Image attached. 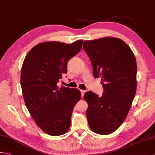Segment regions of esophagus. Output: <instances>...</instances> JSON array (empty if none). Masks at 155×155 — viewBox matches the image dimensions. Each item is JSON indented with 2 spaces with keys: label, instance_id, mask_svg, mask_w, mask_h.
Returning a JSON list of instances; mask_svg holds the SVG:
<instances>
[{
  "label": "esophagus",
  "instance_id": "obj_1",
  "mask_svg": "<svg viewBox=\"0 0 155 155\" xmlns=\"http://www.w3.org/2000/svg\"><path fill=\"white\" fill-rule=\"evenodd\" d=\"M85 91L84 90H81V95H82V97H83V96L84 95V93H85Z\"/></svg>",
  "mask_w": 155,
  "mask_h": 155
}]
</instances>
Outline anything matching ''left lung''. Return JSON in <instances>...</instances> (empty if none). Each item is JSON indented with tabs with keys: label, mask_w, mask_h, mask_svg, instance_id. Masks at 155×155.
Segmentation results:
<instances>
[{
	"label": "left lung",
	"mask_w": 155,
	"mask_h": 155,
	"mask_svg": "<svg viewBox=\"0 0 155 155\" xmlns=\"http://www.w3.org/2000/svg\"><path fill=\"white\" fill-rule=\"evenodd\" d=\"M83 48L92 64L93 76L101 77V97L86 92V116L91 130L107 135L119 128L125 120L135 97L136 58L122 39L107 37L84 41Z\"/></svg>",
	"instance_id": "8db88e82"
}]
</instances>
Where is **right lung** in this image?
Returning <instances> with one entry per match:
<instances>
[{"mask_svg":"<svg viewBox=\"0 0 155 155\" xmlns=\"http://www.w3.org/2000/svg\"><path fill=\"white\" fill-rule=\"evenodd\" d=\"M83 41L42 42L29 51L23 61L21 86L24 101L36 124L49 135L68 131L73 108L81 99L79 90L59 87L57 83L66 74L68 60L81 50Z\"/></svg>","mask_w":155,"mask_h":155,"instance_id":"1","label":"right lung"}]
</instances>
